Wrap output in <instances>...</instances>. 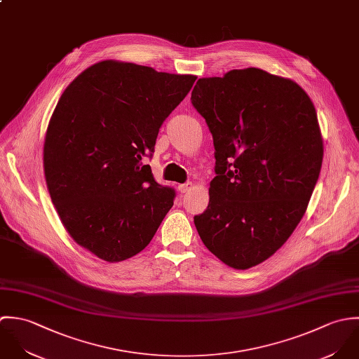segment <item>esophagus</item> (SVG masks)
<instances>
[{
    "label": "esophagus",
    "mask_w": 359,
    "mask_h": 359,
    "mask_svg": "<svg viewBox=\"0 0 359 359\" xmlns=\"http://www.w3.org/2000/svg\"><path fill=\"white\" fill-rule=\"evenodd\" d=\"M177 189H179V191L183 193V194H184V193H189V191L193 189V183H191V182H187V183H184V184H179Z\"/></svg>",
    "instance_id": "1"
}]
</instances>
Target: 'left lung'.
I'll return each mask as SVG.
<instances>
[{
  "label": "left lung",
  "instance_id": "1",
  "mask_svg": "<svg viewBox=\"0 0 359 359\" xmlns=\"http://www.w3.org/2000/svg\"><path fill=\"white\" fill-rule=\"evenodd\" d=\"M191 104L216 159L210 204L194 224L222 262L248 269L272 257L306 211L323 159L315 107L295 81L258 68L198 79Z\"/></svg>",
  "mask_w": 359,
  "mask_h": 359
}]
</instances>
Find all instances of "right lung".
<instances>
[{"mask_svg": "<svg viewBox=\"0 0 359 359\" xmlns=\"http://www.w3.org/2000/svg\"><path fill=\"white\" fill-rule=\"evenodd\" d=\"M196 79L102 61L62 93L44 143L47 187L71 237L98 258L143 251L172 208L175 189L142 161Z\"/></svg>", "mask_w": 359, "mask_h": 359, "instance_id": "add662e5", "label": "right lung"}]
</instances>
